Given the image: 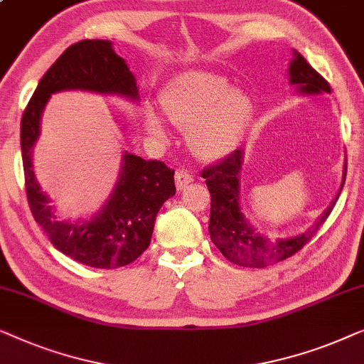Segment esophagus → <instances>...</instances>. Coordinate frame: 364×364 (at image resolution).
Segmentation results:
<instances>
[{"instance_id":"obj_1","label":"esophagus","mask_w":364,"mask_h":364,"mask_svg":"<svg viewBox=\"0 0 364 364\" xmlns=\"http://www.w3.org/2000/svg\"><path fill=\"white\" fill-rule=\"evenodd\" d=\"M175 181H176V188L183 189L184 186H186V184L193 181V175L188 170H176Z\"/></svg>"}]
</instances>
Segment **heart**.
<instances>
[{"instance_id": "heart-1", "label": "heart", "mask_w": 364, "mask_h": 364, "mask_svg": "<svg viewBox=\"0 0 364 364\" xmlns=\"http://www.w3.org/2000/svg\"><path fill=\"white\" fill-rule=\"evenodd\" d=\"M161 107L173 124L188 129V143L201 158H219L231 153L252 115L250 97L231 89L221 75L189 70L171 79L160 94ZM146 130L165 138L166 129L155 110H145Z\"/></svg>"}]
</instances>
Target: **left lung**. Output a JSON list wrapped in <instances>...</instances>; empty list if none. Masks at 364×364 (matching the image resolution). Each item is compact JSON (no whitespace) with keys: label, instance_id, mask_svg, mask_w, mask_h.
Wrapping results in <instances>:
<instances>
[{"label":"left lung","instance_id":"8db88e82","mask_svg":"<svg viewBox=\"0 0 364 364\" xmlns=\"http://www.w3.org/2000/svg\"><path fill=\"white\" fill-rule=\"evenodd\" d=\"M289 80L291 85L299 87L300 94L315 95L321 92H331L326 82L304 55L294 50V59L289 65ZM242 165V150H235L218 165L208 166L201 171L211 193V219H209V235L221 254L235 265L242 267H267L270 264L280 262L299 252L316 231L323 226L330 216L338 196H340L346 178V161L343 168V180L335 201L325 209L309 231L289 239L269 240L254 231L245 221L239 204V173Z\"/></svg>","mask_w":364,"mask_h":364}]
</instances>
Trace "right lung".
<instances>
[{
  "label": "right lung",
  "mask_w": 364,
  "mask_h": 364,
  "mask_svg": "<svg viewBox=\"0 0 364 364\" xmlns=\"http://www.w3.org/2000/svg\"><path fill=\"white\" fill-rule=\"evenodd\" d=\"M60 90H90L138 100L136 80L115 54L110 41L85 39L60 54L36 87L21 119V155L31 213L60 252L95 269H119L140 257L150 245L156 214L175 196V170L163 161L143 160L125 151L119 183L104 208L84 223L55 219L49 198L33 171V146L50 95Z\"/></svg>",
  "instance_id": "right-lung-1"
}]
</instances>
